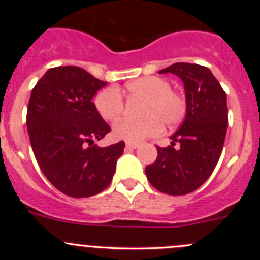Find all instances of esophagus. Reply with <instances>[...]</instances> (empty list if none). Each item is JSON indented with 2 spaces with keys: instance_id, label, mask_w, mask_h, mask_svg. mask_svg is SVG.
<instances>
[{
  "instance_id": "1",
  "label": "esophagus",
  "mask_w": 260,
  "mask_h": 260,
  "mask_svg": "<svg viewBox=\"0 0 260 260\" xmlns=\"http://www.w3.org/2000/svg\"><path fill=\"white\" fill-rule=\"evenodd\" d=\"M125 147H127V148H129V149H136V148H138V147H140V143L127 142V143H125Z\"/></svg>"
}]
</instances>
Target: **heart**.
I'll return each mask as SVG.
<instances>
[{
  "instance_id": "b5f03b06",
  "label": "heart",
  "mask_w": 260,
  "mask_h": 260,
  "mask_svg": "<svg viewBox=\"0 0 260 260\" xmlns=\"http://www.w3.org/2000/svg\"><path fill=\"white\" fill-rule=\"evenodd\" d=\"M124 91L131 98H142L141 120L123 119L115 123L113 136L117 140L137 143L146 138L154 137L162 131V124L172 128L182 122L186 114V98L180 91L171 89L167 79L156 75L137 78L128 81ZM94 107L98 114L108 122H114L124 109L122 95L114 88H106L94 98Z\"/></svg>"
}]
</instances>
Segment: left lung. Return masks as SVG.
Here are the masks:
<instances>
[{
    "mask_svg": "<svg viewBox=\"0 0 260 260\" xmlns=\"http://www.w3.org/2000/svg\"><path fill=\"white\" fill-rule=\"evenodd\" d=\"M158 73H172L182 80L187 108L171 146L157 147V158L146 167V175L161 192L186 195L210 177L219 161L228 129L226 94L203 65L176 62Z\"/></svg>",
    "mask_w": 260,
    "mask_h": 260,
    "instance_id": "8db88e82",
    "label": "left lung"
}]
</instances>
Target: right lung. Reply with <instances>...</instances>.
<instances>
[{
  "mask_svg": "<svg viewBox=\"0 0 260 260\" xmlns=\"http://www.w3.org/2000/svg\"><path fill=\"white\" fill-rule=\"evenodd\" d=\"M106 85L79 67H56L31 91L26 124L35 158L46 179L72 198L106 190L125 146L94 143L111 132L91 101Z\"/></svg>",
  "mask_w": 260,
  "mask_h": 260,
  "instance_id": "1",
  "label": "right lung"
}]
</instances>
